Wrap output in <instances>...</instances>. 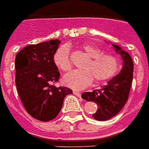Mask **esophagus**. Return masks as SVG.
Wrapping results in <instances>:
<instances>
[{"label": "esophagus", "mask_w": 149, "mask_h": 149, "mask_svg": "<svg viewBox=\"0 0 149 149\" xmlns=\"http://www.w3.org/2000/svg\"><path fill=\"white\" fill-rule=\"evenodd\" d=\"M73 93H74V95H75L76 96L81 97V94H80L79 91H73Z\"/></svg>", "instance_id": "esophagus-1"}]
</instances>
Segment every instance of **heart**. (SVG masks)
<instances>
[{
	"instance_id": "1",
	"label": "heart",
	"mask_w": 149,
	"mask_h": 149,
	"mask_svg": "<svg viewBox=\"0 0 149 149\" xmlns=\"http://www.w3.org/2000/svg\"><path fill=\"white\" fill-rule=\"evenodd\" d=\"M84 51L91 57L85 66L86 70H74L63 77V83L74 90H82L91 84L94 78L99 82L113 78L120 69V62L116 56L103 54L102 50L92 45H85ZM54 62L60 70L67 71L71 68L70 47L63 45L54 54Z\"/></svg>"
}]
</instances>
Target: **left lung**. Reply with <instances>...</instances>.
I'll use <instances>...</instances> for the list:
<instances>
[{"label":"left lung","mask_w":149,"mask_h":149,"mask_svg":"<svg viewBox=\"0 0 149 149\" xmlns=\"http://www.w3.org/2000/svg\"><path fill=\"white\" fill-rule=\"evenodd\" d=\"M112 46L123 59V67L120 74L109 80L101 89L82 95L83 100L97 103L99 108L92 116L100 121L109 120L121 111L128 99L133 77V62L130 54L120 46L115 44Z\"/></svg>","instance_id":"obj_1"}]
</instances>
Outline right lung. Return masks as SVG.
Segmentation results:
<instances>
[{
  "instance_id": "add662e5",
  "label": "right lung",
  "mask_w": 149,
  "mask_h": 149,
  "mask_svg": "<svg viewBox=\"0 0 149 149\" xmlns=\"http://www.w3.org/2000/svg\"><path fill=\"white\" fill-rule=\"evenodd\" d=\"M59 40L29 45L16 55L15 83L27 112L36 120L49 121L61 111L64 98L72 94L65 86H54L60 73L54 62Z\"/></svg>"
}]
</instances>
